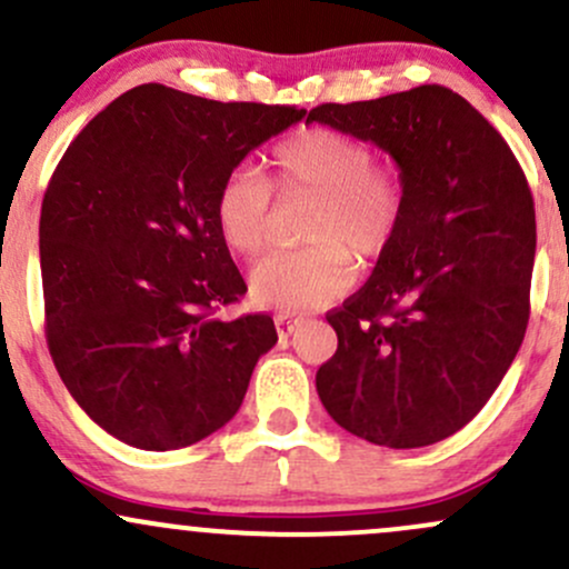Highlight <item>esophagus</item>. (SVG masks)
Returning a JSON list of instances; mask_svg holds the SVG:
<instances>
[{"instance_id":"obj_1","label":"esophagus","mask_w":569,"mask_h":569,"mask_svg":"<svg viewBox=\"0 0 569 569\" xmlns=\"http://www.w3.org/2000/svg\"><path fill=\"white\" fill-rule=\"evenodd\" d=\"M297 327H299V318L297 316H289V313H278V316H274V329H278L280 337H289Z\"/></svg>"}]
</instances>
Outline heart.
<instances>
[{
    "label": "heart",
    "mask_w": 569,
    "mask_h": 569,
    "mask_svg": "<svg viewBox=\"0 0 569 569\" xmlns=\"http://www.w3.org/2000/svg\"><path fill=\"white\" fill-rule=\"evenodd\" d=\"M274 183L283 193H313L308 221L310 248L267 256L253 267L248 289L259 308L299 313L342 297L361 259H378L395 246L405 218V183L359 137L329 127H308L272 148ZM274 191L256 167H237L216 191L213 216L227 248L253 259L272 232Z\"/></svg>",
    "instance_id": "obj_1"
}]
</instances>
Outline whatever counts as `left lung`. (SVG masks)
<instances>
[{
    "label": "left lung",
    "instance_id": "obj_1",
    "mask_svg": "<svg viewBox=\"0 0 569 569\" xmlns=\"http://www.w3.org/2000/svg\"><path fill=\"white\" fill-rule=\"evenodd\" d=\"M313 121L378 146L405 183L395 246L327 313L337 351L318 367V397L361 440L432 446L480 413L527 332V178L502 134L446 86L318 104Z\"/></svg>",
    "mask_w": 569,
    "mask_h": 569
}]
</instances>
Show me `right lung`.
Returning a JSON list of instances; mask_svg holds the SVG:
<instances>
[{"mask_svg": "<svg viewBox=\"0 0 569 569\" xmlns=\"http://www.w3.org/2000/svg\"><path fill=\"white\" fill-rule=\"evenodd\" d=\"M302 116L146 83L61 156L40 216L48 351L74 402L127 446L172 451L213 435L278 342L270 316H216L248 289L213 202Z\"/></svg>", "mask_w": 569, "mask_h": 569, "instance_id": "add662e5", "label": "right lung"}]
</instances>
